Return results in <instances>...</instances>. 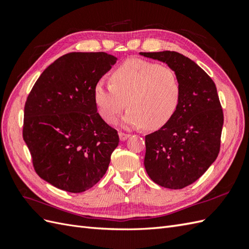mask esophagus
I'll list each match as a JSON object with an SVG mask.
<instances>
[{"instance_id":"esophagus-1","label":"esophagus","mask_w":249,"mask_h":249,"mask_svg":"<svg viewBox=\"0 0 249 249\" xmlns=\"http://www.w3.org/2000/svg\"><path fill=\"white\" fill-rule=\"evenodd\" d=\"M119 136H120V140H121V141H125L126 139H128L129 137H130V135H129V134L122 133V131H121V133L119 134Z\"/></svg>"}]
</instances>
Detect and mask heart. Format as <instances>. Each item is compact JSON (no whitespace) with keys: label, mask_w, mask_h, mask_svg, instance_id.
I'll return each instance as SVG.
<instances>
[{"label":"heart","mask_w":249,"mask_h":249,"mask_svg":"<svg viewBox=\"0 0 249 249\" xmlns=\"http://www.w3.org/2000/svg\"><path fill=\"white\" fill-rule=\"evenodd\" d=\"M110 79L111 84L100 81L94 89L98 112L109 124L115 123L128 105L123 118L125 127L145 125L155 129L170 120L178 105L181 83L169 66L133 59L116 68Z\"/></svg>","instance_id":"obj_1"}]
</instances>
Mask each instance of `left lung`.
<instances>
[{"label":"left lung","instance_id":"left-lung-1","mask_svg":"<svg viewBox=\"0 0 249 249\" xmlns=\"http://www.w3.org/2000/svg\"><path fill=\"white\" fill-rule=\"evenodd\" d=\"M177 72L181 96L173 115L145 136L144 167L153 182L170 189L193 184L215 161L224 124L217 89L202 68L176 51L140 52Z\"/></svg>","mask_w":249,"mask_h":249}]
</instances>
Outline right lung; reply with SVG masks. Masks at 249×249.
I'll use <instances>...</instances> for the list:
<instances>
[{"label":"right lung","instance_id":"1","mask_svg":"<svg viewBox=\"0 0 249 249\" xmlns=\"http://www.w3.org/2000/svg\"><path fill=\"white\" fill-rule=\"evenodd\" d=\"M116 60L105 52H71L47 67L31 89L23 140L36 173L52 186L82 193L107 171L120 140L97 113L94 89Z\"/></svg>","mask_w":249,"mask_h":249}]
</instances>
